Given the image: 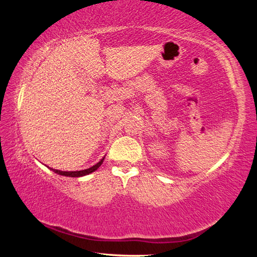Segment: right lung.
Returning a JSON list of instances; mask_svg holds the SVG:
<instances>
[{
	"instance_id": "obj_1",
	"label": "right lung",
	"mask_w": 257,
	"mask_h": 257,
	"mask_svg": "<svg viewBox=\"0 0 257 257\" xmlns=\"http://www.w3.org/2000/svg\"><path fill=\"white\" fill-rule=\"evenodd\" d=\"M103 159H105V157L102 158V159L97 162L95 166H92L88 169H85V170H80V171H61V170H55V169H51V170H53L55 173L57 174H61V176H65V177H72V178H77V177H83V176H87V174H89L91 172H94L95 170H97L98 168H99L101 166V163L103 161Z\"/></svg>"
}]
</instances>
